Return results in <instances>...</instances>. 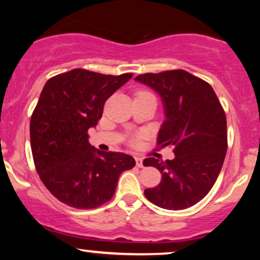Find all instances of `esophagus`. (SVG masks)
Listing matches in <instances>:
<instances>
[{
    "mask_svg": "<svg viewBox=\"0 0 260 260\" xmlns=\"http://www.w3.org/2000/svg\"><path fill=\"white\" fill-rule=\"evenodd\" d=\"M136 164L138 168H143V166H144V164H143V157L136 156Z\"/></svg>",
    "mask_w": 260,
    "mask_h": 260,
    "instance_id": "34e87169",
    "label": "esophagus"
}]
</instances>
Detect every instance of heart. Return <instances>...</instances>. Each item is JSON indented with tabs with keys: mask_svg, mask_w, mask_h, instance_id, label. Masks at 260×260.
Instances as JSON below:
<instances>
[{
	"mask_svg": "<svg viewBox=\"0 0 260 260\" xmlns=\"http://www.w3.org/2000/svg\"><path fill=\"white\" fill-rule=\"evenodd\" d=\"M139 92H148V91H139ZM140 137H142V134H138V136H137L136 138L133 139V143H134V144H136V143H138V140L140 139Z\"/></svg>",
	"mask_w": 260,
	"mask_h": 260,
	"instance_id": "b5f03b06",
	"label": "heart"
}]
</instances>
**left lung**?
<instances>
[{
	"mask_svg": "<svg viewBox=\"0 0 260 260\" xmlns=\"http://www.w3.org/2000/svg\"><path fill=\"white\" fill-rule=\"evenodd\" d=\"M137 82L153 88L165 107L157 145L174 147V160L147 157L144 166L161 172V182L147 188L148 201L169 210L201 202L215 183L228 150L226 115L209 83L183 70L145 73Z\"/></svg>",
	"mask_w": 260,
	"mask_h": 260,
	"instance_id": "1",
	"label": "left lung"
}]
</instances>
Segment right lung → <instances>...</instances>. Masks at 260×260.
Listing matches in <instances>:
<instances>
[{
    "label": "right lung",
    "instance_id": "right-lung-1",
    "mask_svg": "<svg viewBox=\"0 0 260 260\" xmlns=\"http://www.w3.org/2000/svg\"><path fill=\"white\" fill-rule=\"evenodd\" d=\"M76 68L46 82L30 120V145L39 177L59 202L94 209L115 194L120 175L136 161L131 155L100 151L88 129L103 116L106 100L132 78Z\"/></svg>",
    "mask_w": 260,
    "mask_h": 260
}]
</instances>
